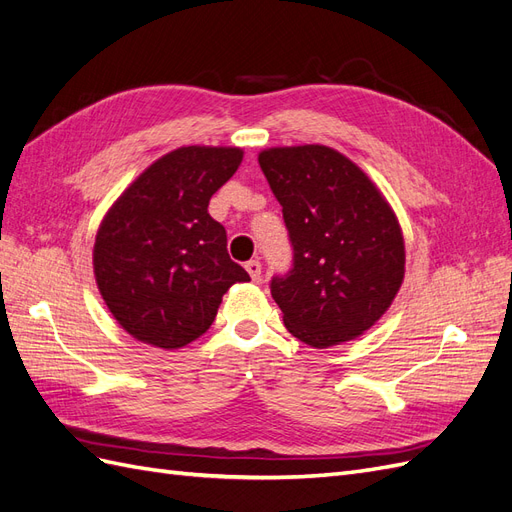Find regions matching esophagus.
Here are the masks:
<instances>
[{
    "label": "esophagus",
    "instance_id": "obj_1",
    "mask_svg": "<svg viewBox=\"0 0 512 512\" xmlns=\"http://www.w3.org/2000/svg\"><path fill=\"white\" fill-rule=\"evenodd\" d=\"M245 271L250 273V277L254 282H258L260 280V273H262V265L258 260H250V262H245Z\"/></svg>",
    "mask_w": 512,
    "mask_h": 512
}]
</instances>
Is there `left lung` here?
Instances as JSON below:
<instances>
[{"label":"left lung","instance_id":"8db88e82","mask_svg":"<svg viewBox=\"0 0 512 512\" xmlns=\"http://www.w3.org/2000/svg\"><path fill=\"white\" fill-rule=\"evenodd\" d=\"M258 162L292 243V269L271 280L286 329L312 348L363 335L404 282L406 247L395 211L331 147H271Z\"/></svg>","mask_w":512,"mask_h":512}]
</instances>
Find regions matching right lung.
Masks as SVG:
<instances>
[{"instance_id": "obj_1", "label": "right lung", "mask_w": 512, "mask_h": 512, "mask_svg": "<svg viewBox=\"0 0 512 512\" xmlns=\"http://www.w3.org/2000/svg\"><path fill=\"white\" fill-rule=\"evenodd\" d=\"M241 160L239 147H179L143 170L104 215L96 284L138 342L164 350L192 344L213 324L226 290L250 280L207 211Z\"/></svg>"}]
</instances>
